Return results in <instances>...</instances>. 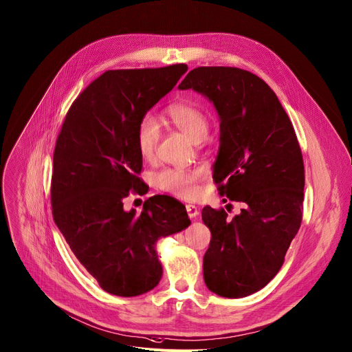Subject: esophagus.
Returning a JSON list of instances; mask_svg holds the SVG:
<instances>
[{
  "mask_svg": "<svg viewBox=\"0 0 352 352\" xmlns=\"http://www.w3.org/2000/svg\"><path fill=\"white\" fill-rule=\"evenodd\" d=\"M186 212H188L190 219H195L199 214V209H197V206H195V204H186Z\"/></svg>",
  "mask_w": 352,
  "mask_h": 352,
  "instance_id": "esophagus-1",
  "label": "esophagus"
}]
</instances>
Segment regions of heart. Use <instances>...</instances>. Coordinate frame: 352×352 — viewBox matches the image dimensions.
Here are the masks:
<instances>
[{
    "instance_id": "b5f03b06",
    "label": "heart",
    "mask_w": 352,
    "mask_h": 352,
    "mask_svg": "<svg viewBox=\"0 0 352 352\" xmlns=\"http://www.w3.org/2000/svg\"><path fill=\"white\" fill-rule=\"evenodd\" d=\"M169 119L193 142H201L209 133V119L193 103L180 102L169 107ZM159 123L153 115H144L136 128V148L143 159L155 153L159 140ZM204 177L201 169H164L156 175L155 180L160 189L183 199H192L199 195L197 183Z\"/></svg>"
}]
</instances>
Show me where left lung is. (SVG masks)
<instances>
[{"label": "left lung", "mask_w": 352, "mask_h": 352, "mask_svg": "<svg viewBox=\"0 0 352 352\" xmlns=\"http://www.w3.org/2000/svg\"><path fill=\"white\" fill-rule=\"evenodd\" d=\"M179 89L213 102L220 119L213 180L221 196L243 203L232 220L224 209L201 210L212 233L204 283L220 297H247L274 278L301 226L304 163L293 123L273 89L240 68H195Z\"/></svg>", "instance_id": "left-lung-1"}]
</instances>
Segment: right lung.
<instances>
[{"label": "right lung", "mask_w": 352, "mask_h": 352, "mask_svg": "<svg viewBox=\"0 0 352 352\" xmlns=\"http://www.w3.org/2000/svg\"><path fill=\"white\" fill-rule=\"evenodd\" d=\"M186 71L184 64L107 71L74 100L56 139L55 224L79 263L113 296L155 288L162 278L157 240L190 224L184 206L170 196L149 197L140 214L123 209V199L144 188L138 176V123Z\"/></svg>", "instance_id": "1"}]
</instances>
